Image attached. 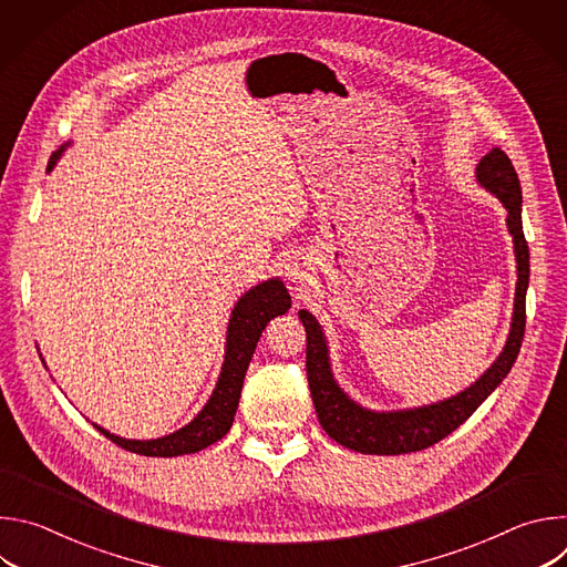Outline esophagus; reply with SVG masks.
Wrapping results in <instances>:
<instances>
[{
  "mask_svg": "<svg viewBox=\"0 0 567 567\" xmlns=\"http://www.w3.org/2000/svg\"><path fill=\"white\" fill-rule=\"evenodd\" d=\"M285 274H287V278H289L291 282H305V280H307V265L300 262V260H291V262L287 265Z\"/></svg>",
  "mask_w": 567,
  "mask_h": 567,
  "instance_id": "1",
  "label": "esophagus"
}]
</instances>
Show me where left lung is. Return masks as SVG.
Wrapping results in <instances>:
<instances>
[{
    "mask_svg": "<svg viewBox=\"0 0 567 567\" xmlns=\"http://www.w3.org/2000/svg\"><path fill=\"white\" fill-rule=\"evenodd\" d=\"M475 179L487 188L507 210V228L514 237L516 256V298L509 337L498 359L487 368L475 383L462 392L426 403V406L403 409V411H370L348 396L339 385L330 363L328 339L322 334L320 322L307 309L298 311L307 332V381L318 422L334 442L357 453L368 455H401L429 449L464 424L480 403L487 399L509 374L525 337V293L529 285V249L523 235V195L520 182L512 166L509 156L494 147L480 158Z\"/></svg>",
    "mask_w": 567,
    "mask_h": 567,
    "instance_id": "8db88e82",
    "label": "left lung"
}]
</instances>
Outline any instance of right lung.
Here are the masks:
<instances>
[{
  "instance_id": "add662e5",
  "label": "right lung",
  "mask_w": 567,
  "mask_h": 567,
  "mask_svg": "<svg viewBox=\"0 0 567 567\" xmlns=\"http://www.w3.org/2000/svg\"><path fill=\"white\" fill-rule=\"evenodd\" d=\"M64 147L66 145L53 152L49 171H53ZM289 307H291V298L280 278H269L251 287L247 293H241V298L235 302L228 318L224 363H221V372L217 377L215 390L204 403V409L184 429L156 440H125L99 424L94 426L121 449L138 455H147V457H177L186 453H197L215 444L233 426L239 394H241V383H245L247 368L251 363V357L267 328V322L276 316H282Z\"/></svg>"
}]
</instances>
